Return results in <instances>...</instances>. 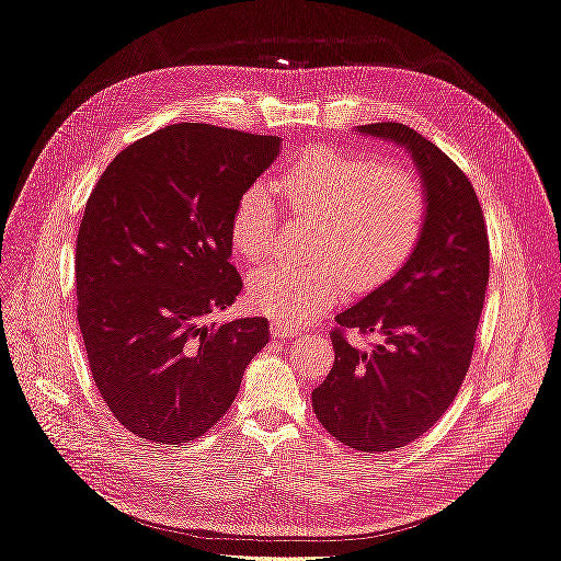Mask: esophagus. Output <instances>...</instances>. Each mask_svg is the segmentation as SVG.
Here are the masks:
<instances>
[{"label":"esophagus","instance_id":"34e87169","mask_svg":"<svg viewBox=\"0 0 561 561\" xmlns=\"http://www.w3.org/2000/svg\"><path fill=\"white\" fill-rule=\"evenodd\" d=\"M271 332H274V334H276V336H280V339H293V336H301V330H297V328H290V325H285V322H280V320L271 322Z\"/></svg>","mask_w":561,"mask_h":561}]
</instances>
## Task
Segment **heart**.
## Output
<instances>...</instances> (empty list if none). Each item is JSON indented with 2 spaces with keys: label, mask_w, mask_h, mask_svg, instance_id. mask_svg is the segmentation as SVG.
<instances>
[{
  "label": "heart",
  "mask_w": 561,
  "mask_h": 561,
  "mask_svg": "<svg viewBox=\"0 0 561 561\" xmlns=\"http://www.w3.org/2000/svg\"><path fill=\"white\" fill-rule=\"evenodd\" d=\"M287 210L316 219L309 254L318 262H274L248 278L252 307L280 322H304L348 290H369L402 268L421 243L428 201L421 180L400 163L334 149H309L278 180ZM278 210L271 190L254 182L231 215V245L257 262L274 250Z\"/></svg>",
  "instance_id": "1"
}]
</instances>
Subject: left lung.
I'll list each match as a JSON object with an SVG mask.
<instances>
[{
	"instance_id": "left-lung-1",
	"label": "left lung",
	"mask_w": 561,
	"mask_h": 561,
	"mask_svg": "<svg viewBox=\"0 0 561 561\" xmlns=\"http://www.w3.org/2000/svg\"><path fill=\"white\" fill-rule=\"evenodd\" d=\"M410 151L426 190L421 243L393 278L336 316L334 365L313 390L332 437L365 454L393 451L447 412L470 367L489 283V236L468 175L414 128H358ZM371 335L369 347L347 330Z\"/></svg>"
}]
</instances>
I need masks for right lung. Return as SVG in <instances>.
Wrapping results in <instances>:
<instances>
[{"mask_svg": "<svg viewBox=\"0 0 561 561\" xmlns=\"http://www.w3.org/2000/svg\"><path fill=\"white\" fill-rule=\"evenodd\" d=\"M278 149L276 135L173 124L116 154L87 201L79 330L110 412L147 443L208 433L268 342L266 318L208 316L243 290L231 215Z\"/></svg>", "mask_w": 561, "mask_h": 561, "instance_id": "obj_1", "label": "right lung"}]
</instances>
